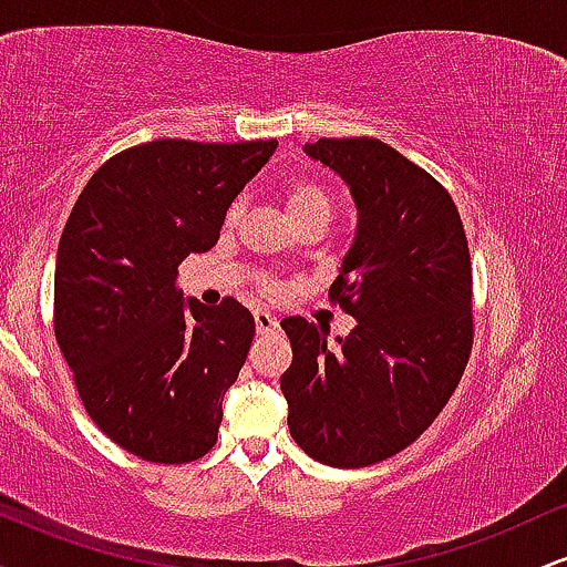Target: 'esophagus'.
<instances>
[{"label":"esophagus","instance_id":"esophagus-1","mask_svg":"<svg viewBox=\"0 0 567 567\" xmlns=\"http://www.w3.org/2000/svg\"><path fill=\"white\" fill-rule=\"evenodd\" d=\"M252 317H256L258 333H269V330H275L279 324L277 317L271 315V311H266V309H256V311H252Z\"/></svg>","mask_w":567,"mask_h":567}]
</instances>
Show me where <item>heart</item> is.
Wrapping results in <instances>:
<instances>
[{
  "mask_svg": "<svg viewBox=\"0 0 567 567\" xmlns=\"http://www.w3.org/2000/svg\"><path fill=\"white\" fill-rule=\"evenodd\" d=\"M285 213L296 226L303 224H328L333 213V192L315 175H296L279 188ZM237 218V207H231L229 220Z\"/></svg>",
  "mask_w": 567,
  "mask_h": 567,
  "instance_id": "obj_1",
  "label": "heart"
}]
</instances>
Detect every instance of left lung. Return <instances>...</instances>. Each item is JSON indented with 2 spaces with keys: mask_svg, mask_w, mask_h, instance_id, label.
I'll use <instances>...</instances> for the list:
<instances>
[{
  "mask_svg": "<svg viewBox=\"0 0 567 567\" xmlns=\"http://www.w3.org/2000/svg\"><path fill=\"white\" fill-rule=\"evenodd\" d=\"M303 152L347 181L357 234L330 301L347 338L285 317L292 362L279 379L303 453L338 470L405 451L447 405L472 354V261L451 194L379 138H320Z\"/></svg>",
  "mask_w": 567,
  "mask_h": 567,
  "instance_id": "obj_1",
  "label": "left lung"
}]
</instances>
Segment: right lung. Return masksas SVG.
Segmentation results:
<instances>
[{
    "label": "right lung",
    "instance_id": "add662e5",
    "mask_svg": "<svg viewBox=\"0 0 567 567\" xmlns=\"http://www.w3.org/2000/svg\"><path fill=\"white\" fill-rule=\"evenodd\" d=\"M275 148L148 141L103 162L74 202L55 258V341L90 419L143 461L186 464L216 445L256 320L234 298L186 301L175 279L218 243Z\"/></svg>",
    "mask_w": 567,
    "mask_h": 567
}]
</instances>
